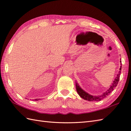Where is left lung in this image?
Returning a JSON list of instances; mask_svg holds the SVG:
<instances>
[{
	"instance_id": "obj_1",
	"label": "left lung",
	"mask_w": 131,
	"mask_h": 131,
	"mask_svg": "<svg viewBox=\"0 0 131 131\" xmlns=\"http://www.w3.org/2000/svg\"><path fill=\"white\" fill-rule=\"evenodd\" d=\"M120 62H121V61H120ZM121 66L120 67V69H119V73L117 74V75H116L114 80L113 82L112 83V85L110 86L109 88H108L106 91L103 93L102 94H101V95H99V96L91 95V94L86 92L85 91L83 90V89L80 87V85H79L78 83L76 82H75L76 90L78 93V94L80 96V97H82V98L84 100H87V101H100V100L104 99L106 97H107L108 94H109L114 90V89L116 87V85L118 84V82L119 80V77H120V75L121 73V70H122V63H121Z\"/></svg>"
}]
</instances>
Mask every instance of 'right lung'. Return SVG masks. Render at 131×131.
<instances>
[{
  "instance_id": "obj_1",
  "label": "right lung",
  "mask_w": 131,
  "mask_h": 131,
  "mask_svg": "<svg viewBox=\"0 0 131 131\" xmlns=\"http://www.w3.org/2000/svg\"><path fill=\"white\" fill-rule=\"evenodd\" d=\"M40 99H34L33 100V101H38V100H39Z\"/></svg>"
}]
</instances>
